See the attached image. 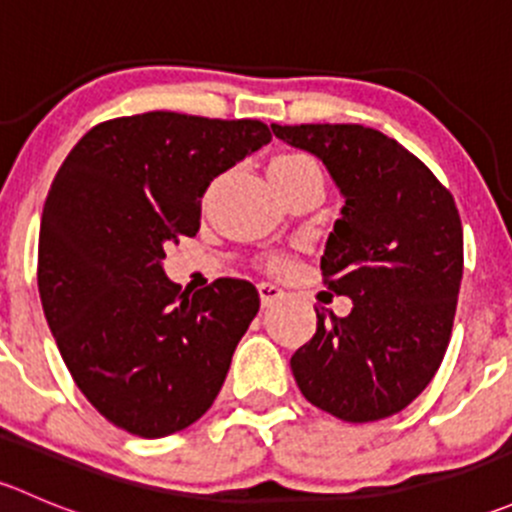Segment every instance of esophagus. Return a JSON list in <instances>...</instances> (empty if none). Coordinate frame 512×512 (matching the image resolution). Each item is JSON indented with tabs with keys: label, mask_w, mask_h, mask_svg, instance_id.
Wrapping results in <instances>:
<instances>
[{
	"label": "esophagus",
	"mask_w": 512,
	"mask_h": 512,
	"mask_svg": "<svg viewBox=\"0 0 512 512\" xmlns=\"http://www.w3.org/2000/svg\"><path fill=\"white\" fill-rule=\"evenodd\" d=\"M257 292H260L262 307H272L277 299L285 297V289L280 285H272V282H260V285H257Z\"/></svg>",
	"instance_id": "esophagus-1"
}]
</instances>
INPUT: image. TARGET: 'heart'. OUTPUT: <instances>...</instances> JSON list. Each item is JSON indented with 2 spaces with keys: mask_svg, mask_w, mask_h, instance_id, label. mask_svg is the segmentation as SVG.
I'll return each instance as SVG.
<instances>
[{
  "mask_svg": "<svg viewBox=\"0 0 512 512\" xmlns=\"http://www.w3.org/2000/svg\"><path fill=\"white\" fill-rule=\"evenodd\" d=\"M317 163L312 158L302 156V153H282L270 163V173H282V175H297L304 170H314ZM275 267H282V260L275 262Z\"/></svg>",
  "mask_w": 512,
  "mask_h": 512,
  "instance_id": "heart-1",
  "label": "heart"
}]
</instances>
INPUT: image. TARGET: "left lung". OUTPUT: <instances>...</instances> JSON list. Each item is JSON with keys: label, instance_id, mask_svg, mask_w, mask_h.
<instances>
[{"label": "left lung", "instance_id": "8db88e82", "mask_svg": "<svg viewBox=\"0 0 512 512\" xmlns=\"http://www.w3.org/2000/svg\"><path fill=\"white\" fill-rule=\"evenodd\" d=\"M272 133L327 165L344 208L322 255L324 285L354 302L317 312L294 352L309 404L342 421L399 414L428 386L451 342L463 277L453 195L394 138L356 123H302Z\"/></svg>", "mask_w": 512, "mask_h": 512}]
</instances>
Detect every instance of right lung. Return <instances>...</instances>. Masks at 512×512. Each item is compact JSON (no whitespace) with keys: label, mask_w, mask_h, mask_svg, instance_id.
<instances>
[{"label":"right lung","mask_w":512,"mask_h":512,"mask_svg":"<svg viewBox=\"0 0 512 512\" xmlns=\"http://www.w3.org/2000/svg\"><path fill=\"white\" fill-rule=\"evenodd\" d=\"M270 141L262 121L151 111L98 123L56 173L41 307L76 386L113 426L163 438L213 406L260 294L232 277L180 292L165 245L195 237L213 178Z\"/></svg>","instance_id":"right-lung-1"}]
</instances>
